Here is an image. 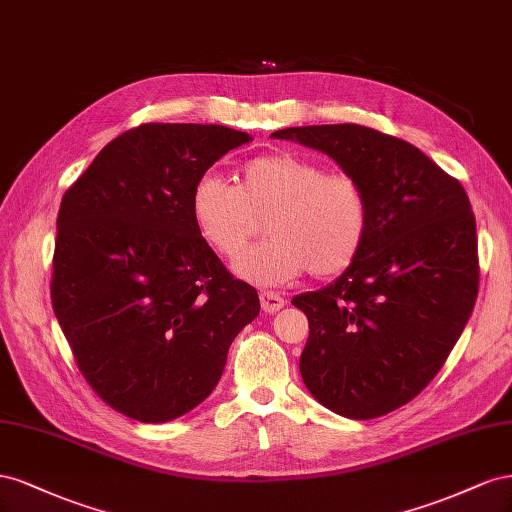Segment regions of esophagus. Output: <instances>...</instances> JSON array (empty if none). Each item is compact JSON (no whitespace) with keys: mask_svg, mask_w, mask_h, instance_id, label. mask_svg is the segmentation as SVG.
<instances>
[{"mask_svg":"<svg viewBox=\"0 0 512 512\" xmlns=\"http://www.w3.org/2000/svg\"><path fill=\"white\" fill-rule=\"evenodd\" d=\"M259 300H261V309L266 313H276L285 306V298L281 294H276V291H261Z\"/></svg>","mask_w":512,"mask_h":512,"instance_id":"34e87169","label":"esophagus"}]
</instances>
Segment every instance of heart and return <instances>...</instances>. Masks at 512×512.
<instances>
[{
    "mask_svg": "<svg viewBox=\"0 0 512 512\" xmlns=\"http://www.w3.org/2000/svg\"><path fill=\"white\" fill-rule=\"evenodd\" d=\"M193 223L212 251L236 259L264 218L268 238L238 259L236 272L279 285L309 270L315 279L354 264L369 231V197L356 175L296 152L248 158L233 184L206 173L191 193Z\"/></svg>",
    "mask_w": 512,
    "mask_h": 512,
    "instance_id": "heart-1",
    "label": "heart"
}]
</instances>
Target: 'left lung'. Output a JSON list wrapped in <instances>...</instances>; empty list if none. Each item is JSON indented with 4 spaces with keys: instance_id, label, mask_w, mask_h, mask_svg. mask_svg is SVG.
<instances>
[{
    "instance_id": "1",
    "label": "left lung",
    "mask_w": 512,
    "mask_h": 512,
    "mask_svg": "<svg viewBox=\"0 0 512 512\" xmlns=\"http://www.w3.org/2000/svg\"><path fill=\"white\" fill-rule=\"evenodd\" d=\"M328 154L369 197L362 251L291 304L309 317L300 375L354 420L410 403L444 367L478 296V238L463 186L412 143L360 124L272 133Z\"/></svg>"
}]
</instances>
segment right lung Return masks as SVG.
<instances>
[{
    "label": "right lung",
    "mask_w": 512,
    "mask_h": 512,
    "mask_svg": "<svg viewBox=\"0 0 512 512\" xmlns=\"http://www.w3.org/2000/svg\"><path fill=\"white\" fill-rule=\"evenodd\" d=\"M253 137L218 124H141L62 197L51 302L85 382L115 412L167 422L218 384L259 315L191 216L195 182Z\"/></svg>",
    "instance_id": "1"
}]
</instances>
